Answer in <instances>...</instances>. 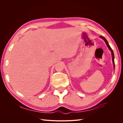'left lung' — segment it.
<instances>
[{"label":"left lung","mask_w":123,"mask_h":123,"mask_svg":"<svg viewBox=\"0 0 123 123\" xmlns=\"http://www.w3.org/2000/svg\"><path fill=\"white\" fill-rule=\"evenodd\" d=\"M100 38H102L104 41H105V43H106V44H107V47H108V48H109V49L111 51V54H112V62H113V66H114V68L115 67V64H114V53H113V50H112V49H111V48L110 47V46H109V43H108V42H107V40H106V39L104 37H103V36H99Z\"/></svg>","instance_id":"1"}]
</instances>
